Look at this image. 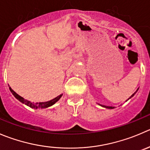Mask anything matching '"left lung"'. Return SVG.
Masks as SVG:
<instances>
[{
    "instance_id": "1",
    "label": "left lung",
    "mask_w": 150,
    "mask_h": 150,
    "mask_svg": "<svg viewBox=\"0 0 150 150\" xmlns=\"http://www.w3.org/2000/svg\"><path fill=\"white\" fill-rule=\"evenodd\" d=\"M138 90H139V88H138V89L136 90V92H134V93H133V94H132V95H131V97H130V98H128V100H129V99H130V98H131L132 97H133V96H134V94H136V92H137V91H138ZM126 101H127V100H126ZM99 105H100V104H99ZM101 105L102 107H104V108H109V109H113V108H115V107H113V106H106V105Z\"/></svg>"
}]
</instances>
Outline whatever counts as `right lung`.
<instances>
[{"label": "right lung", "instance_id": "obj_1", "mask_svg": "<svg viewBox=\"0 0 150 150\" xmlns=\"http://www.w3.org/2000/svg\"><path fill=\"white\" fill-rule=\"evenodd\" d=\"M9 90L11 91V92L12 93L13 95L14 96V97H15L16 99H17V100H19L20 102H21L22 103H23V104L29 106L30 108H34V109H38V108H48V107H50V106H52L53 105H54L55 103H56V102H58L59 100V99L62 97V96L63 95V94H60L59 96H58V97H56V98L53 99V100H50V101H47V102H42V103H33V102H30V101H28V100H25L23 97H22L21 96H20L19 94H17V93L15 92V91H14L13 89H11V87H9Z\"/></svg>", "mask_w": 150, "mask_h": 150}]
</instances>
